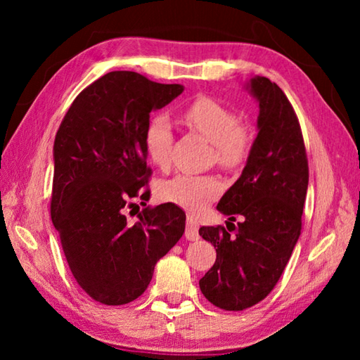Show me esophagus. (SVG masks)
<instances>
[{
  "label": "esophagus",
  "mask_w": 360,
  "mask_h": 360,
  "mask_svg": "<svg viewBox=\"0 0 360 360\" xmlns=\"http://www.w3.org/2000/svg\"><path fill=\"white\" fill-rule=\"evenodd\" d=\"M186 238L191 241H197L200 238L198 235V224L193 217H187V227H186Z\"/></svg>",
  "instance_id": "34e87169"
}]
</instances>
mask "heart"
<instances>
[{
    "label": "heart",
    "mask_w": 360,
    "mask_h": 360,
    "mask_svg": "<svg viewBox=\"0 0 360 360\" xmlns=\"http://www.w3.org/2000/svg\"><path fill=\"white\" fill-rule=\"evenodd\" d=\"M181 120L193 131L211 141V160L224 168H238L251 152V136L240 117L221 103L198 96L181 109ZM146 152L158 168L172 163L173 129L167 115H155L144 133ZM224 191L222 181L214 174H176L158 182L157 197L165 203L178 205L191 212L203 211Z\"/></svg>",
    "instance_id": "1"
}]
</instances>
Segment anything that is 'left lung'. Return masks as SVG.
<instances>
[{"label":"left lung","instance_id":"8db88e82","mask_svg":"<svg viewBox=\"0 0 360 360\" xmlns=\"http://www.w3.org/2000/svg\"><path fill=\"white\" fill-rule=\"evenodd\" d=\"M246 89L259 103V133L238 181L217 203L229 221L241 222L233 236L222 225L198 230L217 252L200 289L227 311L254 307L279 281L300 236L308 188L307 150L288 96L262 76Z\"/></svg>","mask_w":360,"mask_h":360}]
</instances>
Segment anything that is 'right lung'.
Instances as JSON below:
<instances>
[{"mask_svg":"<svg viewBox=\"0 0 360 360\" xmlns=\"http://www.w3.org/2000/svg\"><path fill=\"white\" fill-rule=\"evenodd\" d=\"M182 90L133 71H111L76 96L57 131L52 222L72 276L100 303L136 300L157 262L184 233L186 212L173 203L148 206L135 224L125 216L139 210L133 200L146 206L150 197L144 146L150 111Z\"/></svg>","mask_w":360,"mask_h":360,"instance_id":"add662e5","label":"right lung"}]
</instances>
